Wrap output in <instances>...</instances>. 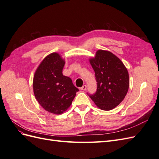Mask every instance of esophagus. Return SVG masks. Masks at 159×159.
<instances>
[{
    "instance_id": "34e87169",
    "label": "esophagus",
    "mask_w": 159,
    "mask_h": 159,
    "mask_svg": "<svg viewBox=\"0 0 159 159\" xmlns=\"http://www.w3.org/2000/svg\"><path fill=\"white\" fill-rule=\"evenodd\" d=\"M86 88H87V86H86V85H84L82 87H81L80 89L81 90H83V91H85L86 89Z\"/></svg>"
}]
</instances>
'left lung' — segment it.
<instances>
[{
    "label": "left lung",
    "mask_w": 159,
    "mask_h": 159,
    "mask_svg": "<svg viewBox=\"0 0 159 159\" xmlns=\"http://www.w3.org/2000/svg\"><path fill=\"white\" fill-rule=\"evenodd\" d=\"M95 71L97 91L90 98L102 110L116 107L124 99L129 89V73L125 66L113 53L99 50L89 60Z\"/></svg>",
    "instance_id": "1"
}]
</instances>
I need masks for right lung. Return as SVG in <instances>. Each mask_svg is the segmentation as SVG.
Returning <instances> with one entry per match:
<instances>
[{"label": "right lung", "mask_w": 159, "mask_h": 159, "mask_svg": "<svg viewBox=\"0 0 159 159\" xmlns=\"http://www.w3.org/2000/svg\"><path fill=\"white\" fill-rule=\"evenodd\" d=\"M65 61L57 53L47 56L38 67L33 89L38 102L47 111L59 115L71 105L76 92L70 78L63 75Z\"/></svg>", "instance_id": "obj_1"}]
</instances>
